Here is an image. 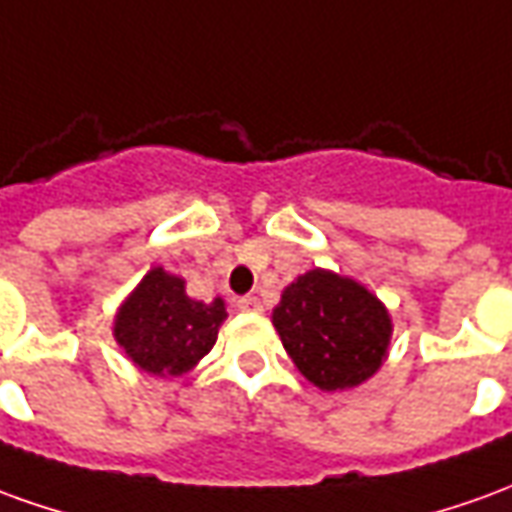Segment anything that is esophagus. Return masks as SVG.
I'll use <instances>...</instances> for the list:
<instances>
[{"label":"esophagus","instance_id":"34e87169","mask_svg":"<svg viewBox=\"0 0 512 512\" xmlns=\"http://www.w3.org/2000/svg\"><path fill=\"white\" fill-rule=\"evenodd\" d=\"M235 305H238V310H244V313H257V310H260V299H257V296H241V299H238V302H235Z\"/></svg>","mask_w":512,"mask_h":512}]
</instances>
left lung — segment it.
Listing matches in <instances>:
<instances>
[{
	"mask_svg": "<svg viewBox=\"0 0 512 512\" xmlns=\"http://www.w3.org/2000/svg\"><path fill=\"white\" fill-rule=\"evenodd\" d=\"M285 352L321 391H349L371 380L388 357L393 321L363 282L310 268L271 310Z\"/></svg>",
	"mask_w": 512,
	"mask_h": 512,
	"instance_id": "1",
	"label": "left lung"
}]
</instances>
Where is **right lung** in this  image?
<instances>
[{"instance_id":"1","label":"right lung","mask_w":512,"mask_h":512,"mask_svg":"<svg viewBox=\"0 0 512 512\" xmlns=\"http://www.w3.org/2000/svg\"><path fill=\"white\" fill-rule=\"evenodd\" d=\"M224 299L199 302L185 293V280L163 266L149 268L113 318V338L130 363L152 377H182L213 349Z\"/></svg>"}]
</instances>
